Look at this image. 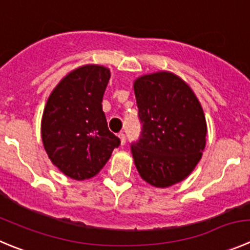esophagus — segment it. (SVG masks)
I'll list each match as a JSON object with an SVG mask.
<instances>
[{
  "instance_id": "1",
  "label": "esophagus",
  "mask_w": 250,
  "mask_h": 250,
  "mask_svg": "<svg viewBox=\"0 0 250 250\" xmlns=\"http://www.w3.org/2000/svg\"><path fill=\"white\" fill-rule=\"evenodd\" d=\"M118 137H120L121 146H125V134H123V133H120V134H118Z\"/></svg>"
}]
</instances>
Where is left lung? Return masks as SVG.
Wrapping results in <instances>:
<instances>
[{
  "mask_svg": "<svg viewBox=\"0 0 250 250\" xmlns=\"http://www.w3.org/2000/svg\"><path fill=\"white\" fill-rule=\"evenodd\" d=\"M142 132L130 150L143 180L167 188L188 178L202 157L207 125L190 86L169 71L134 81Z\"/></svg>",
  "mask_w": 250,
  "mask_h": 250,
  "instance_id": "left-lung-1",
  "label": "left lung"
}]
</instances>
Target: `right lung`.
<instances>
[{"mask_svg": "<svg viewBox=\"0 0 250 250\" xmlns=\"http://www.w3.org/2000/svg\"><path fill=\"white\" fill-rule=\"evenodd\" d=\"M111 74L101 65L69 72L50 93L42 118V139L51 163L66 176L99 174L121 144L109 132L102 99Z\"/></svg>", "mask_w": 250, "mask_h": 250, "instance_id": "right-lung-1", "label": "right lung"}]
</instances>
